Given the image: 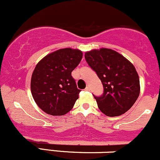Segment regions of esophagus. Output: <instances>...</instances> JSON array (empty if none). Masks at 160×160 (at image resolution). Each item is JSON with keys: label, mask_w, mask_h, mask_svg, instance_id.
<instances>
[{"label": "esophagus", "mask_w": 160, "mask_h": 160, "mask_svg": "<svg viewBox=\"0 0 160 160\" xmlns=\"http://www.w3.org/2000/svg\"><path fill=\"white\" fill-rule=\"evenodd\" d=\"M85 90L86 91H89V90H90V88H89V86H86Z\"/></svg>", "instance_id": "obj_1"}]
</instances>
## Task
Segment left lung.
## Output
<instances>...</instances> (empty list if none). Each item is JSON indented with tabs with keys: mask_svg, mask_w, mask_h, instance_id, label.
Here are the masks:
<instances>
[{
	"mask_svg": "<svg viewBox=\"0 0 160 160\" xmlns=\"http://www.w3.org/2000/svg\"><path fill=\"white\" fill-rule=\"evenodd\" d=\"M85 58L103 85V95H93L100 111L108 117L120 116L128 111L140 94L139 77L132 64L107 48L86 52Z\"/></svg>",
	"mask_w": 160,
	"mask_h": 160,
	"instance_id": "1",
	"label": "left lung"
}]
</instances>
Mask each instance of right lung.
<instances>
[{
    "instance_id": "add662e5",
    "label": "right lung",
    "mask_w": 160,
    "mask_h": 160,
    "mask_svg": "<svg viewBox=\"0 0 160 160\" xmlns=\"http://www.w3.org/2000/svg\"><path fill=\"white\" fill-rule=\"evenodd\" d=\"M82 58V51L65 48L49 53L37 64L31 80V91L42 111L49 115L62 116L72 109L80 89L71 72Z\"/></svg>"
}]
</instances>
